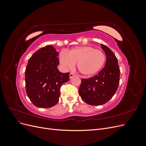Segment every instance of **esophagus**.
Segmentation results:
<instances>
[{"instance_id":"esophagus-1","label":"esophagus","mask_w":146,"mask_h":146,"mask_svg":"<svg viewBox=\"0 0 146 146\" xmlns=\"http://www.w3.org/2000/svg\"><path fill=\"white\" fill-rule=\"evenodd\" d=\"M76 76H75V75L74 74H72V73H70V74H69V77H70V78H72V77H75Z\"/></svg>"}]
</instances>
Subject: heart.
I'll return each instance as SVG.
<instances>
[{
    "label": "heart",
    "instance_id": "b5f03b06",
    "mask_svg": "<svg viewBox=\"0 0 146 146\" xmlns=\"http://www.w3.org/2000/svg\"><path fill=\"white\" fill-rule=\"evenodd\" d=\"M60 62L65 69L72 68L77 63V69L81 74L90 76L99 72L103 67L106 57L104 53L91 46H80L72 48L68 54L61 52Z\"/></svg>",
    "mask_w": 146,
    "mask_h": 146
}]
</instances>
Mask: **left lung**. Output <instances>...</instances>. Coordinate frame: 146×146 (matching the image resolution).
<instances>
[{
	"label": "left lung",
	"instance_id": "obj_1",
	"mask_svg": "<svg viewBox=\"0 0 146 146\" xmlns=\"http://www.w3.org/2000/svg\"><path fill=\"white\" fill-rule=\"evenodd\" d=\"M101 46L107 56L105 67L94 77L82 78L78 90L83 100L91 105H100L108 102L116 92L120 80L116 56L108 47Z\"/></svg>",
	"mask_w": 146,
	"mask_h": 146
}]
</instances>
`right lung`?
I'll list each match as a JSON object with an SVG mask.
<instances>
[{"label": "right lung", "instance_id": "add662e5", "mask_svg": "<svg viewBox=\"0 0 146 146\" xmlns=\"http://www.w3.org/2000/svg\"><path fill=\"white\" fill-rule=\"evenodd\" d=\"M58 52L48 45L39 48L30 57L25 69V88L33 104L50 108L59 100L60 88L69 80V73L60 72Z\"/></svg>", "mask_w": 146, "mask_h": 146}]
</instances>
